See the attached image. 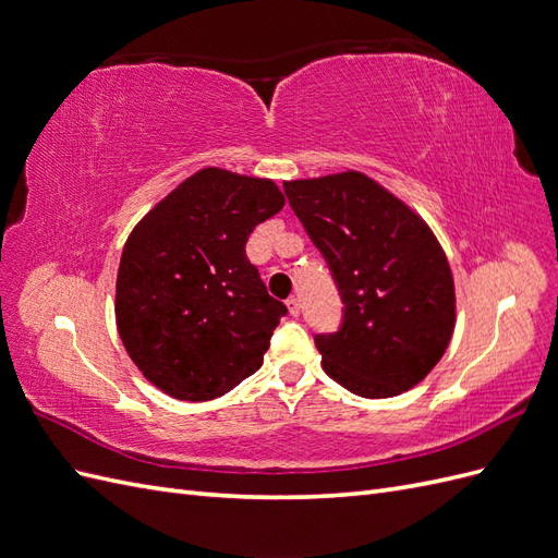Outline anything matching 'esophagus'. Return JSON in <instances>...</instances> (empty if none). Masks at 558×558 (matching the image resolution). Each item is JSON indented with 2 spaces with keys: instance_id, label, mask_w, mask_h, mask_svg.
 Returning <instances> with one entry per match:
<instances>
[{
  "instance_id": "1",
  "label": "esophagus",
  "mask_w": 558,
  "mask_h": 558,
  "mask_svg": "<svg viewBox=\"0 0 558 558\" xmlns=\"http://www.w3.org/2000/svg\"><path fill=\"white\" fill-rule=\"evenodd\" d=\"M286 307H289V312L293 314V316H298L300 314V300L298 298H289V300H286Z\"/></svg>"
}]
</instances>
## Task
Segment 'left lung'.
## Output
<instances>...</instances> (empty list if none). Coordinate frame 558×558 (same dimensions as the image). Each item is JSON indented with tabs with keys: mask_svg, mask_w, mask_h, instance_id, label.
I'll list each match as a JSON object with an SVG mask.
<instances>
[{
	"mask_svg": "<svg viewBox=\"0 0 558 558\" xmlns=\"http://www.w3.org/2000/svg\"><path fill=\"white\" fill-rule=\"evenodd\" d=\"M344 302L316 335L328 377L361 398H393L442 359L456 324L453 277L424 218L361 172L283 183Z\"/></svg>",
	"mask_w": 558,
	"mask_h": 558,
	"instance_id": "1",
	"label": "left lung"
}]
</instances>
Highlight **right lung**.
<instances>
[{"mask_svg": "<svg viewBox=\"0 0 558 558\" xmlns=\"http://www.w3.org/2000/svg\"><path fill=\"white\" fill-rule=\"evenodd\" d=\"M275 181L205 167L134 226L116 279V326L142 375L177 400L232 391L263 365L286 305L246 258L283 209Z\"/></svg>", "mask_w": 558, "mask_h": 558, "instance_id": "obj_1", "label": "right lung"}]
</instances>
